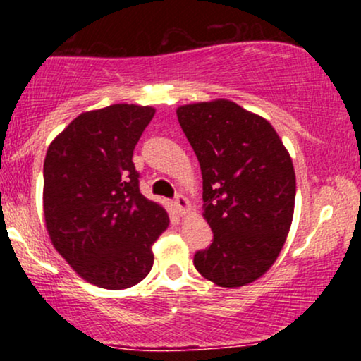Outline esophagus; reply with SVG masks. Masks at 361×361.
Returning a JSON list of instances; mask_svg holds the SVG:
<instances>
[{
	"mask_svg": "<svg viewBox=\"0 0 361 361\" xmlns=\"http://www.w3.org/2000/svg\"><path fill=\"white\" fill-rule=\"evenodd\" d=\"M173 204H175L176 210H178V212H180L181 215L186 214V210L190 209V202L186 200V197H183V195H176L175 202H173Z\"/></svg>",
	"mask_w": 361,
	"mask_h": 361,
	"instance_id": "34e87169",
	"label": "esophagus"
}]
</instances>
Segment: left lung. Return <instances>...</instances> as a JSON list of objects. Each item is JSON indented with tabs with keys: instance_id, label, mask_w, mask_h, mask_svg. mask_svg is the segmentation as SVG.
Instances as JSON below:
<instances>
[{
	"instance_id": "8db88e82",
	"label": "left lung",
	"mask_w": 361,
	"mask_h": 361,
	"mask_svg": "<svg viewBox=\"0 0 361 361\" xmlns=\"http://www.w3.org/2000/svg\"><path fill=\"white\" fill-rule=\"evenodd\" d=\"M176 115L200 163L204 217L214 233L193 264L219 287H243L270 270L287 239L292 159L271 123L234 102L183 105Z\"/></svg>"
}]
</instances>
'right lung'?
Listing matches in <instances>:
<instances>
[{
	"label": "right lung",
	"mask_w": 361,
	"mask_h": 361,
	"mask_svg": "<svg viewBox=\"0 0 361 361\" xmlns=\"http://www.w3.org/2000/svg\"><path fill=\"white\" fill-rule=\"evenodd\" d=\"M152 106L117 103L85 111L52 140L44 161V217L59 255L102 288L139 283L169 217L139 190L135 144Z\"/></svg>",
	"instance_id": "right-lung-1"
}]
</instances>
